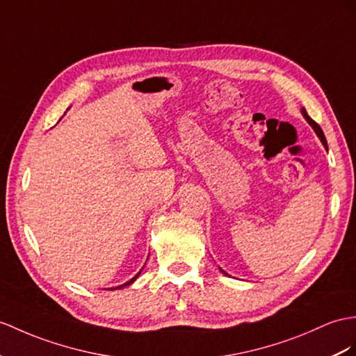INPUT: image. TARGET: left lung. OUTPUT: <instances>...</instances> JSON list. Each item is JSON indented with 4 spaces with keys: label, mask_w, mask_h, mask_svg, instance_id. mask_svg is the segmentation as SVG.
<instances>
[{
    "label": "left lung",
    "mask_w": 356,
    "mask_h": 356,
    "mask_svg": "<svg viewBox=\"0 0 356 356\" xmlns=\"http://www.w3.org/2000/svg\"><path fill=\"white\" fill-rule=\"evenodd\" d=\"M300 111H302L303 118L307 119V122H308L311 127H313V129H314V131H316V134H317V136H318V138H320V142H322V143H323V146H325V148L327 149V142H326V138H325V134H323V131H322V128H320V127H318V125L314 122V120L308 116V113H307V110H305V108L302 107V108H300ZM220 272H222V273H225V275H228L227 272L222 270V268H220Z\"/></svg>",
    "instance_id": "obj_1"
}]
</instances>
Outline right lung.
<instances>
[{
  "label": "right lung",
  "mask_w": 356,
  "mask_h": 356,
  "mask_svg": "<svg viewBox=\"0 0 356 356\" xmlns=\"http://www.w3.org/2000/svg\"><path fill=\"white\" fill-rule=\"evenodd\" d=\"M142 270H143V267H142ZM142 270H140V272H142ZM140 272H138V273L134 276V278H131L129 281H127L125 284H122V285H118V287H111L110 290H120V289H125V287H128V285H131V284L138 278V275H140Z\"/></svg>",
  "instance_id": "add662e5"
}]
</instances>
